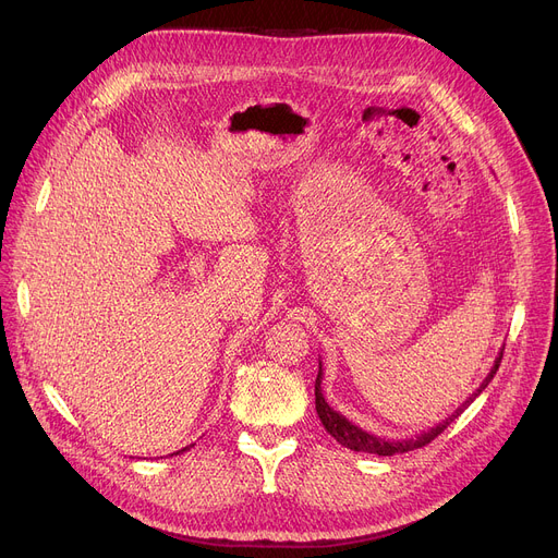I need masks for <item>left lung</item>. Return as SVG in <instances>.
I'll return each instance as SVG.
<instances>
[{
  "label": "left lung",
  "mask_w": 558,
  "mask_h": 558,
  "mask_svg": "<svg viewBox=\"0 0 558 558\" xmlns=\"http://www.w3.org/2000/svg\"><path fill=\"white\" fill-rule=\"evenodd\" d=\"M505 350V348H502ZM502 350L500 355L495 357V364L490 368V373L484 377V383L480 385V389L473 391L471 398H465V402L461 407H457L452 416H448L444 423H438L412 438H402V441H387V438H379L375 434H368L366 429L357 427L350 423L345 416H341L339 412H335V409L326 402L324 398V391H320V383H324V368H320V362H318V375H316V385H314V396H316V414L320 418V423H324V427L328 429L330 436H335L337 441L343 446V448H350L355 452H368V454H379V457H393V454H402V452H412L416 448H423L427 444H432L434 438L441 434L454 418H459L463 414V409H468V404H471L493 379V375L497 373V368H500V362H502Z\"/></svg>",
  "instance_id": "obj_1"
}]
</instances>
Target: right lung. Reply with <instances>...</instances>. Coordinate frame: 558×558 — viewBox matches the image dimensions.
<instances>
[{
    "instance_id": "1",
    "label": "right lung",
    "mask_w": 558,
    "mask_h": 558,
    "mask_svg": "<svg viewBox=\"0 0 558 558\" xmlns=\"http://www.w3.org/2000/svg\"><path fill=\"white\" fill-rule=\"evenodd\" d=\"M190 448H192V446H187V448H183V450H179V452H185V450H190ZM179 452H175V454H179Z\"/></svg>"
}]
</instances>
